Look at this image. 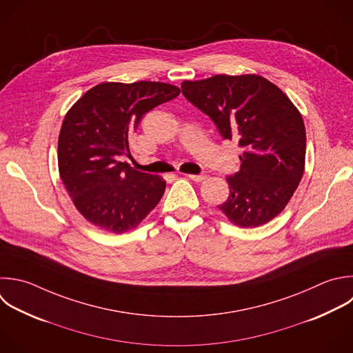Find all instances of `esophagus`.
Wrapping results in <instances>:
<instances>
[{
  "instance_id": "obj_1",
  "label": "esophagus",
  "mask_w": 353,
  "mask_h": 353,
  "mask_svg": "<svg viewBox=\"0 0 353 353\" xmlns=\"http://www.w3.org/2000/svg\"><path fill=\"white\" fill-rule=\"evenodd\" d=\"M186 176H188L189 179L194 181V182H201V181H204V179L207 178V175H204V174H200V175H193V174H188Z\"/></svg>"
}]
</instances>
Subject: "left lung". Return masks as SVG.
Here are the masks:
<instances>
[{"label":"left lung","instance_id":"8db88e82","mask_svg":"<svg viewBox=\"0 0 353 353\" xmlns=\"http://www.w3.org/2000/svg\"><path fill=\"white\" fill-rule=\"evenodd\" d=\"M182 94L216 125L223 139L239 141L240 171L226 178L228 200L218 205L240 228H256L287 205L305 170L306 134L288 97L258 74H216L183 81Z\"/></svg>","mask_w":353,"mask_h":353}]
</instances>
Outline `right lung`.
I'll list each match as a JSON object with an SVG mask.
<instances>
[{
    "mask_svg": "<svg viewBox=\"0 0 353 353\" xmlns=\"http://www.w3.org/2000/svg\"><path fill=\"white\" fill-rule=\"evenodd\" d=\"M181 94L159 81L101 83L66 113L58 139L61 179L77 211L97 228L135 229L159 204L165 181L119 160L128 139L153 108Z\"/></svg>",
    "mask_w": 353,
    "mask_h": 353,
    "instance_id": "right-lung-1",
    "label": "right lung"
}]
</instances>
